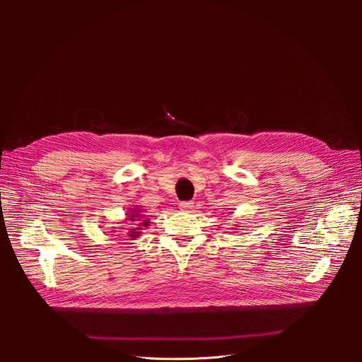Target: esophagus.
Here are the masks:
<instances>
[{"instance_id": "obj_1", "label": "esophagus", "mask_w": 362, "mask_h": 362, "mask_svg": "<svg viewBox=\"0 0 362 362\" xmlns=\"http://www.w3.org/2000/svg\"><path fill=\"white\" fill-rule=\"evenodd\" d=\"M179 206L182 208V210H191V208H194V202L192 201H182L180 204H179Z\"/></svg>"}]
</instances>
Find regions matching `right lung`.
<instances>
[{
    "mask_svg": "<svg viewBox=\"0 0 362 362\" xmlns=\"http://www.w3.org/2000/svg\"><path fill=\"white\" fill-rule=\"evenodd\" d=\"M139 218H142V217H139V210H132V214H129V220L130 221H135V220H139ZM144 226H146L148 224V221L146 220H144ZM139 230V229H138ZM139 235V232H136V229H132V232H130V238H136Z\"/></svg>",
    "mask_w": 362,
    "mask_h": 362,
    "instance_id": "add662e5",
    "label": "right lung"
}]
</instances>
